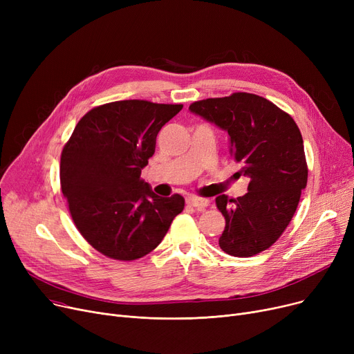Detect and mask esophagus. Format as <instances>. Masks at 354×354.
Wrapping results in <instances>:
<instances>
[{"label":"esophagus","mask_w":354,"mask_h":354,"mask_svg":"<svg viewBox=\"0 0 354 354\" xmlns=\"http://www.w3.org/2000/svg\"><path fill=\"white\" fill-rule=\"evenodd\" d=\"M187 202L189 203L191 207H194V208H196V209H199V211L205 209V208L209 205V199L198 198V196H189V198L187 199Z\"/></svg>","instance_id":"esophagus-1"}]
</instances>
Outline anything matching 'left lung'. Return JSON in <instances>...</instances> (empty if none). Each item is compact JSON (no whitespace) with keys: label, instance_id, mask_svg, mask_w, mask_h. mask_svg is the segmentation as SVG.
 Segmentation results:
<instances>
[{"label":"left lung","instance_id":"1","mask_svg":"<svg viewBox=\"0 0 354 354\" xmlns=\"http://www.w3.org/2000/svg\"><path fill=\"white\" fill-rule=\"evenodd\" d=\"M230 136V155L250 179L244 196H216L225 216L219 247L234 257H252L280 238L299 205L307 185L304 143L299 126L270 100L234 93L189 106Z\"/></svg>","mask_w":354,"mask_h":354}]
</instances>
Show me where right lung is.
<instances>
[{"label": "right lung", "mask_w": 354, "mask_h": 354, "mask_svg": "<svg viewBox=\"0 0 354 354\" xmlns=\"http://www.w3.org/2000/svg\"><path fill=\"white\" fill-rule=\"evenodd\" d=\"M182 104L120 100L91 109L63 149L60 182L71 218L87 243L132 261L153 251L183 211L180 195H156L140 179L156 136Z\"/></svg>", "instance_id": "right-lung-1"}]
</instances>
